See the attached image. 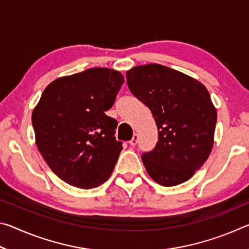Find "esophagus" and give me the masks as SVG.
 Here are the masks:
<instances>
[{"label":"esophagus","mask_w":249,"mask_h":249,"mask_svg":"<svg viewBox=\"0 0 249 249\" xmlns=\"http://www.w3.org/2000/svg\"><path fill=\"white\" fill-rule=\"evenodd\" d=\"M137 141H138V135H137V134H134V135H133V138L129 141L130 146H135V145H136V144H137Z\"/></svg>","instance_id":"obj_1"}]
</instances>
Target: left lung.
Instances as JSON below:
<instances>
[{"mask_svg": "<svg viewBox=\"0 0 249 249\" xmlns=\"http://www.w3.org/2000/svg\"><path fill=\"white\" fill-rule=\"evenodd\" d=\"M126 78L158 128L155 149L142 156L147 174L163 187L189 180L214 144L217 113L208 89L199 80L158 64L134 67Z\"/></svg>", "mask_w": 249, "mask_h": 249, "instance_id": "obj_1", "label": "left lung"}]
</instances>
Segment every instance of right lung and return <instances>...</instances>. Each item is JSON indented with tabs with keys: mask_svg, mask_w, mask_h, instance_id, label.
I'll use <instances>...</instances> for the list:
<instances>
[{
	"mask_svg": "<svg viewBox=\"0 0 249 249\" xmlns=\"http://www.w3.org/2000/svg\"><path fill=\"white\" fill-rule=\"evenodd\" d=\"M124 82L120 71L90 68L50 82L33 109L35 142L53 174L73 187L105 182L122 147L117 121L105 112Z\"/></svg>",
	"mask_w": 249,
	"mask_h": 249,
	"instance_id": "obj_1",
	"label": "right lung"
}]
</instances>
